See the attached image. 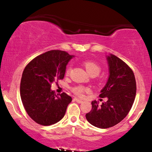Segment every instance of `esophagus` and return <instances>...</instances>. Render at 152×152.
Here are the masks:
<instances>
[{
  "label": "esophagus",
  "mask_w": 152,
  "mask_h": 152,
  "mask_svg": "<svg viewBox=\"0 0 152 152\" xmlns=\"http://www.w3.org/2000/svg\"><path fill=\"white\" fill-rule=\"evenodd\" d=\"M74 100H75V101H76V102L79 103V104H81V103H83V101H82V100H81V99H78V98H74Z\"/></svg>",
  "instance_id": "1"
}]
</instances>
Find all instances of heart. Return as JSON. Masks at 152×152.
Segmentation results:
<instances>
[{"label":"heart","mask_w":152,"mask_h":152,"mask_svg":"<svg viewBox=\"0 0 152 152\" xmlns=\"http://www.w3.org/2000/svg\"><path fill=\"white\" fill-rule=\"evenodd\" d=\"M83 65L86 69V70L87 72L91 76H96L100 74L101 70V67L99 66L96 63L94 62V61H86L83 63ZM70 71H71V68L68 67L66 70V75L68 76L70 74ZM71 91H73V93L76 94V96H83V94L85 93H88V92L90 91V88L87 86H81V85H79V86H76L73 87L71 88Z\"/></svg>","instance_id":"heart-1"}]
</instances>
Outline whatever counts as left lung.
<instances>
[{
  "label": "left lung",
  "mask_w": 152,
  "mask_h": 152,
  "mask_svg": "<svg viewBox=\"0 0 152 152\" xmlns=\"http://www.w3.org/2000/svg\"><path fill=\"white\" fill-rule=\"evenodd\" d=\"M109 77L99 97L107 102L99 105L91 102L92 109L86 114L91 124L100 129L110 128L124 119L133 105L137 92L133 71L124 61L111 54L107 56Z\"/></svg>",
  "instance_id": "obj_1"
}]
</instances>
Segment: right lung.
I'll use <instances>...</instances> for the list:
<instances>
[{"instance_id": "1", "label": "right lung", "mask_w": 152, "mask_h": 152, "mask_svg": "<svg viewBox=\"0 0 152 152\" xmlns=\"http://www.w3.org/2000/svg\"><path fill=\"white\" fill-rule=\"evenodd\" d=\"M73 57L64 50H49L31 60L24 69L20 98L27 114L38 124H54L65 115L72 99L64 92L56 95L50 87L53 81L64 78L66 65Z\"/></svg>"}]
</instances>
